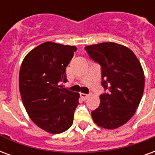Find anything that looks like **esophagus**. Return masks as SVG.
<instances>
[{
  "mask_svg": "<svg viewBox=\"0 0 155 155\" xmlns=\"http://www.w3.org/2000/svg\"><path fill=\"white\" fill-rule=\"evenodd\" d=\"M80 97H81V98H83L84 100H86V99L88 97V94H85V93H80Z\"/></svg>",
  "mask_w": 155,
  "mask_h": 155,
  "instance_id": "34e87169",
  "label": "esophagus"
}]
</instances>
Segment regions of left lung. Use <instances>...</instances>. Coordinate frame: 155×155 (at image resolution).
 I'll use <instances>...</instances> for the list:
<instances>
[{
  "mask_svg": "<svg viewBox=\"0 0 155 155\" xmlns=\"http://www.w3.org/2000/svg\"><path fill=\"white\" fill-rule=\"evenodd\" d=\"M91 59L101 67L100 106L92 111L97 124L107 129L122 126L133 116L140 104L145 76L140 62L131 49L113 42L86 46Z\"/></svg>",
  "mask_w": 155,
  "mask_h": 155,
  "instance_id": "left-lung-1",
  "label": "left lung"
}]
</instances>
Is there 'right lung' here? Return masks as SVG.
<instances>
[{
	"label": "right lung",
	"mask_w": 155,
	"mask_h": 155,
	"mask_svg": "<svg viewBox=\"0 0 155 155\" xmlns=\"http://www.w3.org/2000/svg\"><path fill=\"white\" fill-rule=\"evenodd\" d=\"M75 46L45 42L29 52L19 71L22 103L31 120L48 133L58 134L73 124L80 94L62 88L66 68Z\"/></svg>",
	"instance_id": "1"
}]
</instances>
